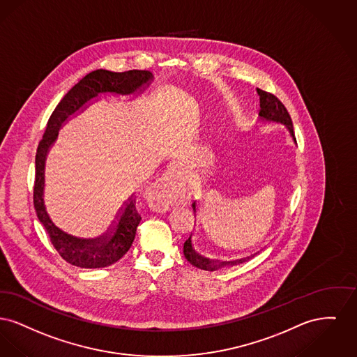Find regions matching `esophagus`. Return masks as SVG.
<instances>
[{"mask_svg":"<svg viewBox=\"0 0 357 357\" xmlns=\"http://www.w3.org/2000/svg\"><path fill=\"white\" fill-rule=\"evenodd\" d=\"M176 174L177 167L172 165L160 178L145 189V199L155 211H164L169 206L170 199L177 184Z\"/></svg>","mask_w":357,"mask_h":357,"instance_id":"esophagus-1","label":"esophagus"}]
</instances>
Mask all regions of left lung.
Segmentation results:
<instances>
[{"label":"left lung","instance_id":"1","mask_svg":"<svg viewBox=\"0 0 357 357\" xmlns=\"http://www.w3.org/2000/svg\"><path fill=\"white\" fill-rule=\"evenodd\" d=\"M257 93L259 95V121H262L264 123H281L283 125L287 132L290 134V137L293 138L294 144H296V137L293 132V122L291 118L287 113L286 107L281 103V100L275 96V95L266 93L261 89H257ZM193 212L196 215V202L192 204ZM184 257L188 262L190 263L192 266L206 270V271H216L225 266H235L236 263H242L245 259H239V261H229V262H219V261H212L209 258H206L203 255H200L193 245V234L189 235L185 243H184Z\"/></svg>","mask_w":357,"mask_h":357}]
</instances>
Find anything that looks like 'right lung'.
Wrapping results in <instances>:
<instances>
[{
  "label": "right lung",
  "instance_id": "add662e5",
  "mask_svg": "<svg viewBox=\"0 0 357 357\" xmlns=\"http://www.w3.org/2000/svg\"><path fill=\"white\" fill-rule=\"evenodd\" d=\"M154 75L151 71L132 70L126 73H113L96 70L79 80L64 95L51 115L43 139L36 153V178L33 189V204L40 223L44 225L50 239L60 257L80 268H100L119 261L132 247L141 216L135 209V197L118 213L113 228L100 238L80 239L61 231L50 218L44 204L45 162L48 153L56 142L59 130L77 114L83 113L91 103L100 99V95L138 96L151 84Z\"/></svg>",
  "mask_w": 357,
  "mask_h": 357
}]
</instances>
